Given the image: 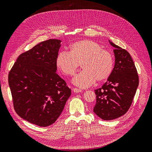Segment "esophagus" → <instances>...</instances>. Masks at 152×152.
Here are the masks:
<instances>
[{"label": "esophagus", "instance_id": "obj_1", "mask_svg": "<svg viewBox=\"0 0 152 152\" xmlns=\"http://www.w3.org/2000/svg\"><path fill=\"white\" fill-rule=\"evenodd\" d=\"M72 90H73V91L74 92V93H80V92L82 91L81 89H77V88H73Z\"/></svg>", "mask_w": 152, "mask_h": 152}]
</instances>
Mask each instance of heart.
Masks as SVG:
<instances>
[{"label": "heart", "mask_w": 152, "mask_h": 152, "mask_svg": "<svg viewBox=\"0 0 152 152\" xmlns=\"http://www.w3.org/2000/svg\"><path fill=\"white\" fill-rule=\"evenodd\" d=\"M80 63L83 70L73 78L72 83L81 88L91 86L96 80L100 82L107 80L114 68L112 54L88 39L73 42L69 53L59 52L56 59L57 67L66 75L74 74Z\"/></svg>", "instance_id": "b5f03b06"}]
</instances>
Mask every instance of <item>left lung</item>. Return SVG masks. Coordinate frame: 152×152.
<instances>
[{"instance_id": "1", "label": "left lung", "mask_w": 152, "mask_h": 152, "mask_svg": "<svg viewBox=\"0 0 152 152\" xmlns=\"http://www.w3.org/2000/svg\"><path fill=\"white\" fill-rule=\"evenodd\" d=\"M115 49L112 74L101 88L96 89L93 112L103 120L110 121L125 114L132 104L139 77L130 54L109 40Z\"/></svg>"}]
</instances>
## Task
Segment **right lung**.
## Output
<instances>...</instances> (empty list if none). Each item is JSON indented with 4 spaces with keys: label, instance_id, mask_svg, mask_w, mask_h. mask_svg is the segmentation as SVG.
<instances>
[{
    "label": "right lung",
    "instance_id": "right-lung-1",
    "mask_svg": "<svg viewBox=\"0 0 152 152\" xmlns=\"http://www.w3.org/2000/svg\"><path fill=\"white\" fill-rule=\"evenodd\" d=\"M61 42L49 39L22 53L8 75L16 112L38 126L56 122L71 95V89L56 73Z\"/></svg>",
    "mask_w": 152,
    "mask_h": 152
}]
</instances>
